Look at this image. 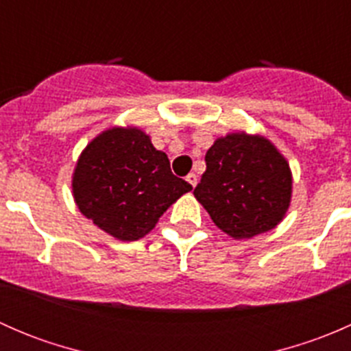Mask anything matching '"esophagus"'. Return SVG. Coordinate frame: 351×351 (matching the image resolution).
Segmentation results:
<instances>
[{
    "label": "esophagus",
    "instance_id": "esophagus-1",
    "mask_svg": "<svg viewBox=\"0 0 351 351\" xmlns=\"http://www.w3.org/2000/svg\"><path fill=\"white\" fill-rule=\"evenodd\" d=\"M186 182H189L190 185H192L193 189H195V186H197V183H198V178H197V175H195V173H190V175L186 176Z\"/></svg>",
    "mask_w": 351,
    "mask_h": 351
}]
</instances>
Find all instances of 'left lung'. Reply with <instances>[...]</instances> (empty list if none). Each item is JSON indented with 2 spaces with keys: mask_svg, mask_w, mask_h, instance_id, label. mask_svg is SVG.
Instances as JSON below:
<instances>
[{
  "mask_svg": "<svg viewBox=\"0 0 351 351\" xmlns=\"http://www.w3.org/2000/svg\"><path fill=\"white\" fill-rule=\"evenodd\" d=\"M205 165L193 195L226 234L253 238L284 219L292 175L270 141L244 132L229 134L207 151Z\"/></svg>",
  "mask_w": 351,
  "mask_h": 351,
  "instance_id": "left-lung-1",
  "label": "left lung"
}]
</instances>
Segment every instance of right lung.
I'll return each mask as SVG.
<instances>
[{"label":"right lung","instance_id":"right-lung-1","mask_svg":"<svg viewBox=\"0 0 351 351\" xmlns=\"http://www.w3.org/2000/svg\"><path fill=\"white\" fill-rule=\"evenodd\" d=\"M192 185L171 173L169 159L139 129L113 127L77 159L73 193L77 208L120 241H137Z\"/></svg>","mask_w":351,"mask_h":351}]
</instances>
